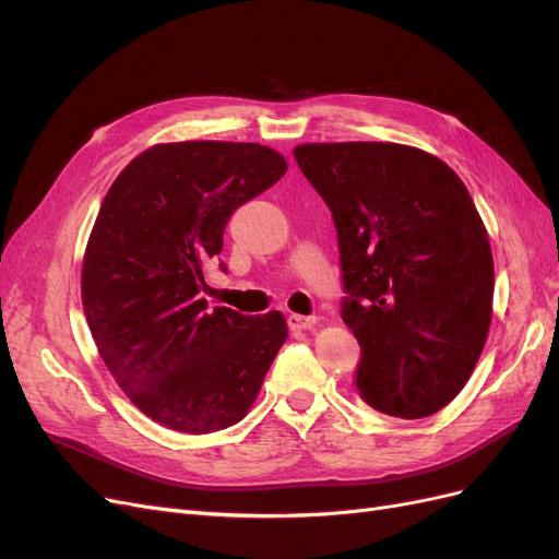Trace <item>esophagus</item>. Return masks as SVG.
Masks as SVG:
<instances>
[{
	"mask_svg": "<svg viewBox=\"0 0 559 559\" xmlns=\"http://www.w3.org/2000/svg\"><path fill=\"white\" fill-rule=\"evenodd\" d=\"M286 321H289V329H292V331H306V329H312V326L317 324V317L289 314V317H286Z\"/></svg>",
	"mask_w": 559,
	"mask_h": 559,
	"instance_id": "1",
	"label": "esophagus"
}]
</instances>
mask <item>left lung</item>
<instances>
[{
  "label": "left lung",
  "instance_id": "8db88e82",
  "mask_svg": "<svg viewBox=\"0 0 559 559\" xmlns=\"http://www.w3.org/2000/svg\"><path fill=\"white\" fill-rule=\"evenodd\" d=\"M294 156L333 214L359 396L403 419L445 408L492 321V249L466 186L405 144H300Z\"/></svg>",
  "mask_w": 559,
  "mask_h": 559
}]
</instances>
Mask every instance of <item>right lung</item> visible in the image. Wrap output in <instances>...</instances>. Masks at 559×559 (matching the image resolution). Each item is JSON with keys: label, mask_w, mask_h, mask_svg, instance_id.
I'll list each match as a JSON object with an SVG mask.
<instances>
[{"label": "right lung", "mask_w": 559, "mask_h": 559, "mask_svg": "<svg viewBox=\"0 0 559 559\" xmlns=\"http://www.w3.org/2000/svg\"><path fill=\"white\" fill-rule=\"evenodd\" d=\"M284 173L261 144L173 142L132 158L105 195L83 257V312L118 386L167 429L238 425L286 341L277 310L245 317L198 298L233 212Z\"/></svg>", "instance_id": "add662e5"}]
</instances>
